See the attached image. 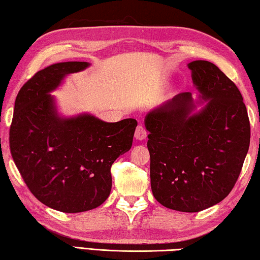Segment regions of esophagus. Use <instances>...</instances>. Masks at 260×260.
Masks as SVG:
<instances>
[{"mask_svg":"<svg viewBox=\"0 0 260 260\" xmlns=\"http://www.w3.org/2000/svg\"><path fill=\"white\" fill-rule=\"evenodd\" d=\"M134 135H135V138L138 139V140H140V141H142V140L146 139L147 138V131H146V128H144V126L139 125L138 127H136Z\"/></svg>","mask_w":260,"mask_h":260,"instance_id":"1","label":"esophagus"}]
</instances>
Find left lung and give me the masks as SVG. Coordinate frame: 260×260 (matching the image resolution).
<instances>
[{"mask_svg":"<svg viewBox=\"0 0 260 260\" xmlns=\"http://www.w3.org/2000/svg\"><path fill=\"white\" fill-rule=\"evenodd\" d=\"M193 85L208 101L200 112L190 93H180L149 112L150 181L165 208L199 212L234 188L249 150L250 121L239 88L208 60L188 64Z\"/></svg>","mask_w":260,"mask_h":260,"instance_id":"left-lung-1","label":"left lung"}]
</instances>
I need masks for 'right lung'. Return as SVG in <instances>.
<instances>
[{"label": "right lung", "mask_w": 260, "mask_h": 260, "mask_svg": "<svg viewBox=\"0 0 260 260\" xmlns=\"http://www.w3.org/2000/svg\"><path fill=\"white\" fill-rule=\"evenodd\" d=\"M87 61L52 64L20 88L9 133L10 151L29 191L67 213L104 203L111 191V166L128 151L138 121L104 122L90 114L60 118L51 90Z\"/></svg>", "instance_id": "1"}]
</instances>
